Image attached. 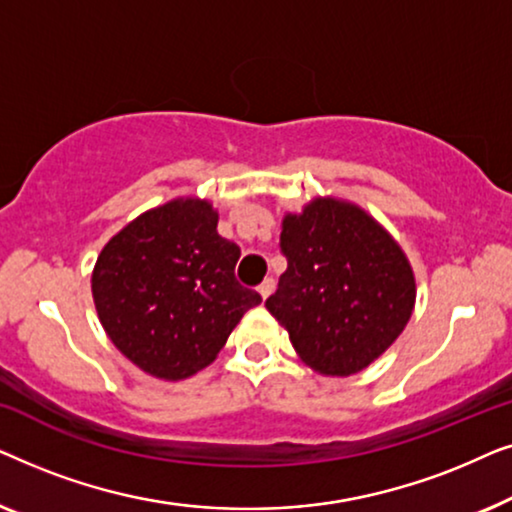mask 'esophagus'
Returning <instances> with one entry per match:
<instances>
[{"instance_id": "1", "label": "esophagus", "mask_w": 512, "mask_h": 512, "mask_svg": "<svg viewBox=\"0 0 512 512\" xmlns=\"http://www.w3.org/2000/svg\"><path fill=\"white\" fill-rule=\"evenodd\" d=\"M272 291H275V279H272V277H268L261 286H258V293H261V298H263V300H265V298H270V296H272Z\"/></svg>"}]
</instances>
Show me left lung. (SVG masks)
I'll return each mask as SVG.
<instances>
[{"mask_svg": "<svg viewBox=\"0 0 512 512\" xmlns=\"http://www.w3.org/2000/svg\"><path fill=\"white\" fill-rule=\"evenodd\" d=\"M286 272L268 312L314 373H361L415 310V270L394 235L352 200L317 195L282 219Z\"/></svg>", "mask_w": 512, "mask_h": 512, "instance_id": "1", "label": "left lung"}]
</instances>
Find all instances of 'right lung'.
Returning a JSON list of instances; mask_svg holds the SVG:
<instances>
[{
	"label": "right lung",
	"mask_w": 512,
	"mask_h": 512,
	"mask_svg": "<svg viewBox=\"0 0 512 512\" xmlns=\"http://www.w3.org/2000/svg\"><path fill=\"white\" fill-rule=\"evenodd\" d=\"M216 223L207 198L179 195L125 223L95 261L90 289L104 333L158 380L207 368L244 312L261 303L237 284L240 247Z\"/></svg>",
	"instance_id": "obj_1"
}]
</instances>
